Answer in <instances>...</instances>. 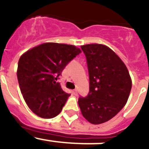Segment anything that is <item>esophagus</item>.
Returning <instances> with one entry per match:
<instances>
[{
  "label": "esophagus",
  "instance_id": "1",
  "mask_svg": "<svg viewBox=\"0 0 149 149\" xmlns=\"http://www.w3.org/2000/svg\"><path fill=\"white\" fill-rule=\"evenodd\" d=\"M72 94H74V95H77V89H74V90H72Z\"/></svg>",
  "mask_w": 149,
  "mask_h": 149
}]
</instances>
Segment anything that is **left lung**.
<instances>
[{
	"label": "left lung",
	"instance_id": "8db88e82",
	"mask_svg": "<svg viewBox=\"0 0 149 149\" xmlns=\"http://www.w3.org/2000/svg\"><path fill=\"white\" fill-rule=\"evenodd\" d=\"M86 57L89 92L78 98L83 116L94 125L115 116L127 103L132 81L125 63L109 47L101 44L81 46Z\"/></svg>",
	"mask_w": 149,
	"mask_h": 149
}]
</instances>
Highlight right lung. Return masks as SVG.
Returning <instances> with one entry per match:
<instances>
[{"instance_id": "add662e5", "label": "right lung", "mask_w": 149, "mask_h": 149, "mask_svg": "<svg viewBox=\"0 0 149 149\" xmlns=\"http://www.w3.org/2000/svg\"><path fill=\"white\" fill-rule=\"evenodd\" d=\"M81 53L74 45L47 42L21 56L18 84L26 104L36 115L51 119L61 112L70 94L56 81L67 64Z\"/></svg>"}]
</instances>
